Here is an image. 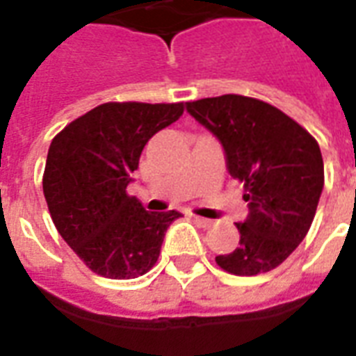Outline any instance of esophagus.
Returning <instances> with one entry per match:
<instances>
[{"mask_svg": "<svg viewBox=\"0 0 356 356\" xmlns=\"http://www.w3.org/2000/svg\"><path fill=\"white\" fill-rule=\"evenodd\" d=\"M192 218H194V220H195V222H197V223H200V225H201V227H211V225H212V220H207V218H201V216H195V214H194V216H192Z\"/></svg>", "mask_w": 356, "mask_h": 356, "instance_id": "34e87169", "label": "esophagus"}]
</instances>
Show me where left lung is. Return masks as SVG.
<instances>
[{"label": "left lung", "mask_w": 356, "mask_h": 356, "mask_svg": "<svg viewBox=\"0 0 356 356\" xmlns=\"http://www.w3.org/2000/svg\"><path fill=\"white\" fill-rule=\"evenodd\" d=\"M225 153L231 177L242 181L249 214L236 223L240 245L218 254L234 275L273 270L303 242L323 190L320 145L298 122L253 97L225 94L186 103Z\"/></svg>", "instance_id": "left-lung-1"}]
</instances>
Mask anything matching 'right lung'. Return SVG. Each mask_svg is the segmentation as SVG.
Here are the masks:
<instances>
[{"label":"right lung","instance_id":"obj_1","mask_svg":"<svg viewBox=\"0 0 356 356\" xmlns=\"http://www.w3.org/2000/svg\"><path fill=\"white\" fill-rule=\"evenodd\" d=\"M181 114L183 103H103L53 138L42 179L47 209L64 242L97 275L147 273L168 227L183 216L144 211L125 192L144 145Z\"/></svg>","mask_w":356,"mask_h":356}]
</instances>
